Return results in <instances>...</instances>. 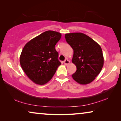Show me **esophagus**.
Segmentation results:
<instances>
[{"mask_svg": "<svg viewBox=\"0 0 121 121\" xmlns=\"http://www.w3.org/2000/svg\"><path fill=\"white\" fill-rule=\"evenodd\" d=\"M69 63H70V61H69L68 59H65L64 61V64H65V65H67V64H68Z\"/></svg>", "mask_w": 121, "mask_h": 121, "instance_id": "1", "label": "esophagus"}]
</instances>
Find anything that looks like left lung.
Listing matches in <instances>:
<instances>
[{
	"instance_id": "obj_1",
	"label": "left lung",
	"mask_w": 121,
	"mask_h": 121,
	"mask_svg": "<svg viewBox=\"0 0 121 121\" xmlns=\"http://www.w3.org/2000/svg\"><path fill=\"white\" fill-rule=\"evenodd\" d=\"M65 38L74 51L72 62L77 67V71L72 75L73 78L80 84L90 83L99 75L104 65L100 46L82 33L67 34Z\"/></svg>"
}]
</instances>
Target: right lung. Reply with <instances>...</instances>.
Returning a JSON list of instances; mask_svg holds the SVG:
<instances>
[{
  "mask_svg": "<svg viewBox=\"0 0 121 121\" xmlns=\"http://www.w3.org/2000/svg\"><path fill=\"white\" fill-rule=\"evenodd\" d=\"M61 34L47 31L27 42L21 52L20 63L28 77L39 85H44L52 79L61 64L55 46Z\"/></svg>",
  "mask_w": 121,
  "mask_h": 121,
  "instance_id": "1",
  "label": "right lung"
}]
</instances>
